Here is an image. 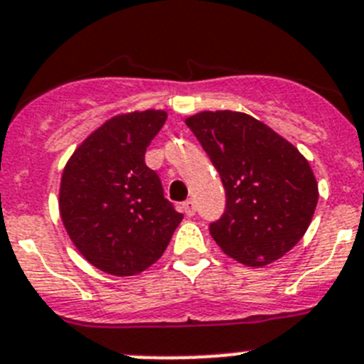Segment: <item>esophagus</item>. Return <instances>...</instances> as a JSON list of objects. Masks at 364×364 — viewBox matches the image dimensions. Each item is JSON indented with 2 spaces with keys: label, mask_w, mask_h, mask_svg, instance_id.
<instances>
[{
  "label": "esophagus",
  "mask_w": 364,
  "mask_h": 364,
  "mask_svg": "<svg viewBox=\"0 0 364 364\" xmlns=\"http://www.w3.org/2000/svg\"><path fill=\"white\" fill-rule=\"evenodd\" d=\"M183 212H185L188 218H192V215L196 214V203L194 199H186L185 203H183Z\"/></svg>",
  "instance_id": "obj_1"
}]
</instances>
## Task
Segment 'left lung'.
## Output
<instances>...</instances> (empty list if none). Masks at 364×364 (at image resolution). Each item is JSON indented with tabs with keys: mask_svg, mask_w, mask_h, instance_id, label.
Wrapping results in <instances>:
<instances>
[{
	"mask_svg": "<svg viewBox=\"0 0 364 364\" xmlns=\"http://www.w3.org/2000/svg\"><path fill=\"white\" fill-rule=\"evenodd\" d=\"M185 123L208 154L227 192L210 234L225 254L264 267L292 250L316 212V176L303 154L259 119L205 110Z\"/></svg>",
	"mask_w": 364,
	"mask_h": 364,
	"instance_id": "left-lung-1",
	"label": "left lung"
}]
</instances>
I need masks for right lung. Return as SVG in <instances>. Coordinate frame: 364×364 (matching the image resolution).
Wrapping results in <instances>:
<instances>
[{
  "label": "right lung",
  "mask_w": 364,
  "mask_h": 364,
  "mask_svg": "<svg viewBox=\"0 0 364 364\" xmlns=\"http://www.w3.org/2000/svg\"><path fill=\"white\" fill-rule=\"evenodd\" d=\"M165 110L105 121L74 150L61 176L60 214L85 259L110 276H136L159 259L183 214L145 165Z\"/></svg>",
  "instance_id": "obj_1"
}]
</instances>
